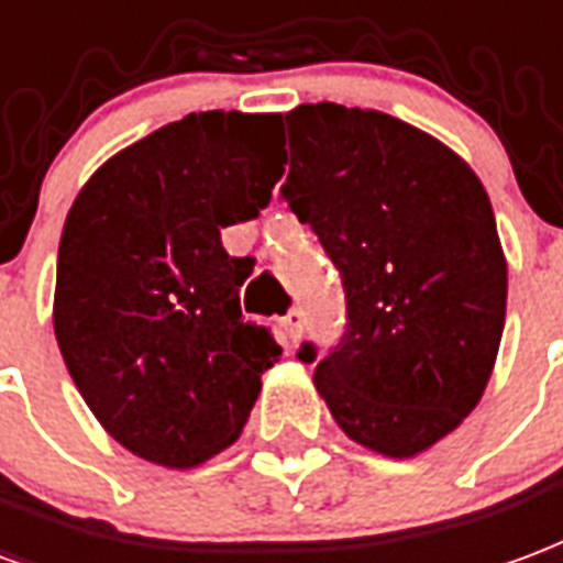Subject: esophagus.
Listing matches in <instances>:
<instances>
[{"label": "esophagus", "instance_id": "obj_1", "mask_svg": "<svg viewBox=\"0 0 563 563\" xmlns=\"http://www.w3.org/2000/svg\"><path fill=\"white\" fill-rule=\"evenodd\" d=\"M301 328H303L301 310H289V313L283 316V331H286V336H289L292 343H298V340H301Z\"/></svg>", "mask_w": 563, "mask_h": 563}]
</instances>
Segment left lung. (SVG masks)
<instances>
[{
	"label": "left lung",
	"mask_w": 563,
	"mask_h": 563,
	"mask_svg": "<svg viewBox=\"0 0 563 563\" xmlns=\"http://www.w3.org/2000/svg\"><path fill=\"white\" fill-rule=\"evenodd\" d=\"M286 128L280 197L345 289L316 390L352 441L418 456L472 415L501 345L507 262L489 197L460 154L387 112L301 103ZM298 357L313 364V343Z\"/></svg>",
	"instance_id": "left-lung-1"
}]
</instances>
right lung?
<instances>
[{
  "mask_svg": "<svg viewBox=\"0 0 563 563\" xmlns=\"http://www.w3.org/2000/svg\"><path fill=\"white\" fill-rule=\"evenodd\" d=\"M277 112H190L110 157L59 241L53 328L74 385L122 448L197 468L239 439L283 349L241 319L253 260L220 229L268 206Z\"/></svg>",
  "mask_w": 563,
  "mask_h": 563,
  "instance_id": "1",
  "label": "right lung"
}]
</instances>
